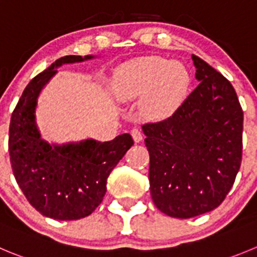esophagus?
Segmentation results:
<instances>
[{
  "mask_svg": "<svg viewBox=\"0 0 257 257\" xmlns=\"http://www.w3.org/2000/svg\"><path fill=\"white\" fill-rule=\"evenodd\" d=\"M131 135H133V139L135 143H140L143 140V133H141V130L138 128V127H134L133 130H131Z\"/></svg>",
  "mask_w": 257,
  "mask_h": 257,
  "instance_id": "obj_1",
  "label": "esophagus"
}]
</instances>
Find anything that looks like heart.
Wrapping results in <instances>:
<instances>
[{"instance_id": "1", "label": "heart", "mask_w": 257, "mask_h": 257, "mask_svg": "<svg viewBox=\"0 0 257 257\" xmlns=\"http://www.w3.org/2000/svg\"><path fill=\"white\" fill-rule=\"evenodd\" d=\"M189 73L183 63L145 57L122 65L116 74L114 93L119 101L143 97L140 109L149 118L172 114L184 98Z\"/></svg>"}]
</instances>
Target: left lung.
<instances>
[{"mask_svg": "<svg viewBox=\"0 0 257 257\" xmlns=\"http://www.w3.org/2000/svg\"><path fill=\"white\" fill-rule=\"evenodd\" d=\"M192 59L197 88L169 118L143 126L151 198L174 218L217 208L242 159L243 112L233 87L204 60Z\"/></svg>", "mask_w": 257, "mask_h": 257, "instance_id": "1", "label": "left lung"}]
</instances>
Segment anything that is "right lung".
Wrapping results in <instances>:
<instances>
[{
	"label": "right lung",
	"instance_id": "obj_1",
	"mask_svg": "<svg viewBox=\"0 0 257 257\" xmlns=\"http://www.w3.org/2000/svg\"><path fill=\"white\" fill-rule=\"evenodd\" d=\"M93 58L67 55L55 60L31 79L12 112L9 151L15 179L29 203L49 218L73 221L89 216L106 194L108 175L134 145L130 134L106 143L87 139L63 145L41 139L35 111L43 88L57 68Z\"/></svg>",
	"mask_w": 257,
	"mask_h": 257
}]
</instances>
